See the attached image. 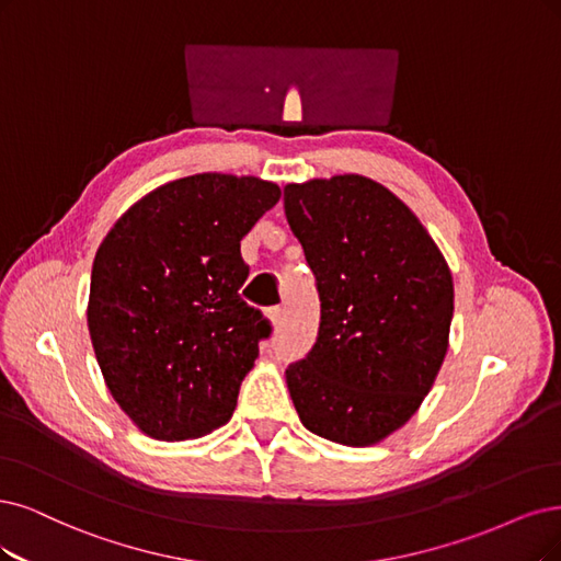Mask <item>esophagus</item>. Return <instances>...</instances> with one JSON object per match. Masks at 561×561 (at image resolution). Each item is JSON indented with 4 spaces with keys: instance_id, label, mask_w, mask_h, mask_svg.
Masks as SVG:
<instances>
[{
    "instance_id": "obj_1",
    "label": "esophagus",
    "mask_w": 561,
    "mask_h": 561,
    "mask_svg": "<svg viewBox=\"0 0 561 561\" xmlns=\"http://www.w3.org/2000/svg\"><path fill=\"white\" fill-rule=\"evenodd\" d=\"M265 317L270 319V323H273V328H279L282 321H284V309L282 307H270Z\"/></svg>"
}]
</instances>
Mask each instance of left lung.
I'll return each mask as SVG.
<instances>
[{
	"instance_id": "obj_1",
	"label": "left lung",
	"mask_w": 561,
	"mask_h": 561,
	"mask_svg": "<svg viewBox=\"0 0 561 561\" xmlns=\"http://www.w3.org/2000/svg\"><path fill=\"white\" fill-rule=\"evenodd\" d=\"M284 213L321 300L317 344L286 369L298 416L323 439L379 444L419 411L446 358L448 263L419 217L363 175L286 184Z\"/></svg>"
}]
</instances>
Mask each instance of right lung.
Masks as SVG:
<instances>
[{"instance_id": "obj_1", "label": "right lung", "mask_w": 561, "mask_h": 561, "mask_svg": "<svg viewBox=\"0 0 561 561\" xmlns=\"http://www.w3.org/2000/svg\"><path fill=\"white\" fill-rule=\"evenodd\" d=\"M282 196L254 175L198 173L157 186L96 249L88 328L111 396L161 442L226 425L270 337L240 298V240Z\"/></svg>"}]
</instances>
